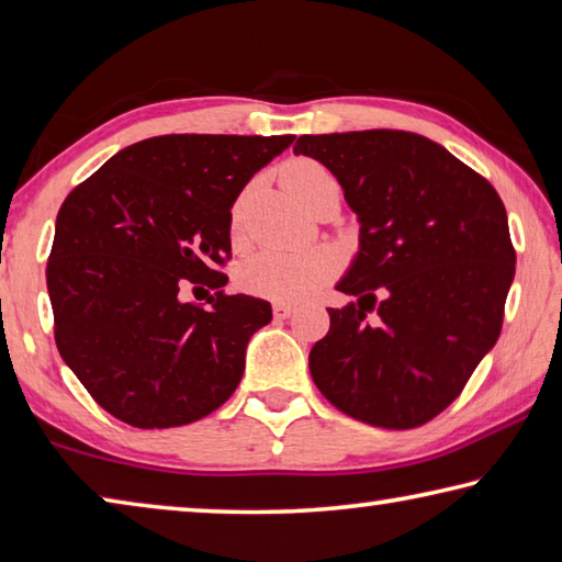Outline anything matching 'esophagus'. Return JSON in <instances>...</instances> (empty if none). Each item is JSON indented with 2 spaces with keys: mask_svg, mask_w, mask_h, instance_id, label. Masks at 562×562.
Listing matches in <instances>:
<instances>
[{
  "mask_svg": "<svg viewBox=\"0 0 562 562\" xmlns=\"http://www.w3.org/2000/svg\"><path fill=\"white\" fill-rule=\"evenodd\" d=\"M293 308L291 303H273V318L276 321H286V318H291L293 316Z\"/></svg>",
  "mask_w": 562,
  "mask_h": 562,
  "instance_id": "1",
  "label": "esophagus"
}]
</instances>
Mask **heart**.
I'll list each match as a JSON object with an SVG mask.
<instances>
[{"label": "heart", "mask_w": 562, "mask_h": 562, "mask_svg": "<svg viewBox=\"0 0 562 562\" xmlns=\"http://www.w3.org/2000/svg\"><path fill=\"white\" fill-rule=\"evenodd\" d=\"M281 180L293 200L306 204L333 175L311 157H296L283 165ZM232 241L241 239V206L236 204L229 222ZM340 269V254L333 246H311V249H263L244 259L236 269V286L249 296L271 301H303L328 283Z\"/></svg>", "instance_id": "1"}]
</instances>
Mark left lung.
Listing matches in <instances>:
<instances>
[{"label": "left lung", "mask_w": 562, "mask_h": 562, "mask_svg": "<svg viewBox=\"0 0 562 562\" xmlns=\"http://www.w3.org/2000/svg\"><path fill=\"white\" fill-rule=\"evenodd\" d=\"M336 175L360 222V249L338 281L356 296L328 308L308 356L330 405L385 429L435 419L496 346L516 273L506 206L447 147L405 131L301 135ZM379 308L375 322L367 313Z\"/></svg>", "instance_id": "obj_1"}]
</instances>
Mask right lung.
<instances>
[{
    "label": "right lung",
    "mask_w": 562,
    "mask_h": 562,
    "mask_svg": "<svg viewBox=\"0 0 562 562\" xmlns=\"http://www.w3.org/2000/svg\"><path fill=\"white\" fill-rule=\"evenodd\" d=\"M293 135H157L66 196L46 286L56 348L105 412L137 429L190 425L244 375L271 303L226 296L232 206ZM210 285L206 310L181 289Z\"/></svg>",
    "instance_id": "obj_1"
}]
</instances>
